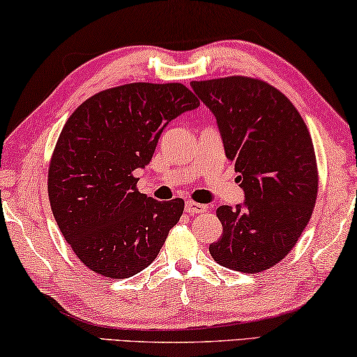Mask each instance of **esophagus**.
<instances>
[{"mask_svg": "<svg viewBox=\"0 0 357 357\" xmlns=\"http://www.w3.org/2000/svg\"><path fill=\"white\" fill-rule=\"evenodd\" d=\"M185 210L191 215H196V213H202V212H207L208 207L207 206H202V204H197L195 201H188L185 206Z\"/></svg>", "mask_w": 357, "mask_h": 357, "instance_id": "1", "label": "esophagus"}]
</instances>
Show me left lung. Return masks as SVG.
Listing matches in <instances>:
<instances>
[{"label": "left lung", "mask_w": 357, "mask_h": 357, "mask_svg": "<svg viewBox=\"0 0 357 357\" xmlns=\"http://www.w3.org/2000/svg\"><path fill=\"white\" fill-rule=\"evenodd\" d=\"M191 89L217 119L245 191L242 206L217 208L223 234L210 255L231 271H267L293 250L313 213L318 166L310 132L294 104L264 80L231 75L191 82Z\"/></svg>", "instance_id": "left-lung-1"}]
</instances>
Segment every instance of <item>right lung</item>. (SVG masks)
<instances>
[{
  "mask_svg": "<svg viewBox=\"0 0 357 357\" xmlns=\"http://www.w3.org/2000/svg\"><path fill=\"white\" fill-rule=\"evenodd\" d=\"M197 106L183 84L136 82L96 93L64 123L47 190L63 237L90 271L123 280L155 261L185 202L142 195L134 171L149 165L169 121Z\"/></svg>",
  "mask_w": 357,
  "mask_h": 357,
  "instance_id": "1",
  "label": "right lung"
}]
</instances>
